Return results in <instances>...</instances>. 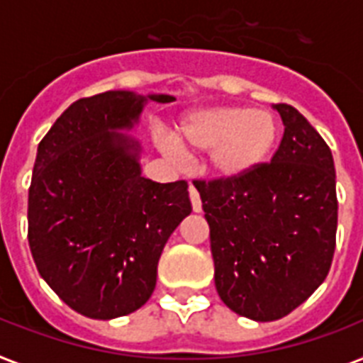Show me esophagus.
I'll return each mask as SVG.
<instances>
[{
    "mask_svg": "<svg viewBox=\"0 0 363 363\" xmlns=\"http://www.w3.org/2000/svg\"><path fill=\"white\" fill-rule=\"evenodd\" d=\"M188 191H190V201H191V208H194V212H201V197H199V191H197L194 186L188 188Z\"/></svg>",
    "mask_w": 363,
    "mask_h": 363,
    "instance_id": "34e87169",
    "label": "esophagus"
}]
</instances>
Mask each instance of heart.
Listing matches in <instances>:
<instances>
[{
  "label": "heart",
  "instance_id": "heart-1",
  "mask_svg": "<svg viewBox=\"0 0 363 363\" xmlns=\"http://www.w3.org/2000/svg\"><path fill=\"white\" fill-rule=\"evenodd\" d=\"M278 138L268 111L242 106H214L194 111L181 123V143L194 151H208V167L222 179H237L263 164ZM179 155L173 143L164 145Z\"/></svg>",
  "mask_w": 363,
  "mask_h": 363
}]
</instances>
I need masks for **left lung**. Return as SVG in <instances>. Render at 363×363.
<instances>
[{
    "label": "left lung",
    "instance_id": "1",
    "mask_svg": "<svg viewBox=\"0 0 363 363\" xmlns=\"http://www.w3.org/2000/svg\"><path fill=\"white\" fill-rule=\"evenodd\" d=\"M274 110L285 130L272 160L237 179L194 181L211 228L218 294L259 323L289 315L325 281L337 229L330 147L296 108Z\"/></svg>",
    "mask_w": 363,
    "mask_h": 363
}]
</instances>
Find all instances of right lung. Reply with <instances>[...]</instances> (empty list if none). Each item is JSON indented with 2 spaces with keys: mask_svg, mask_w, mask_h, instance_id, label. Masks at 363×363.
<instances>
[{
  "mask_svg": "<svg viewBox=\"0 0 363 363\" xmlns=\"http://www.w3.org/2000/svg\"><path fill=\"white\" fill-rule=\"evenodd\" d=\"M147 100L106 91L79 99L38 143L29 186L28 238L38 274L65 304L108 320L151 298L167 238L191 212L186 181L141 177L140 143L119 130Z\"/></svg>",
  "mask_w": 363,
  "mask_h": 363,
  "instance_id": "add662e5",
  "label": "right lung"
}]
</instances>
